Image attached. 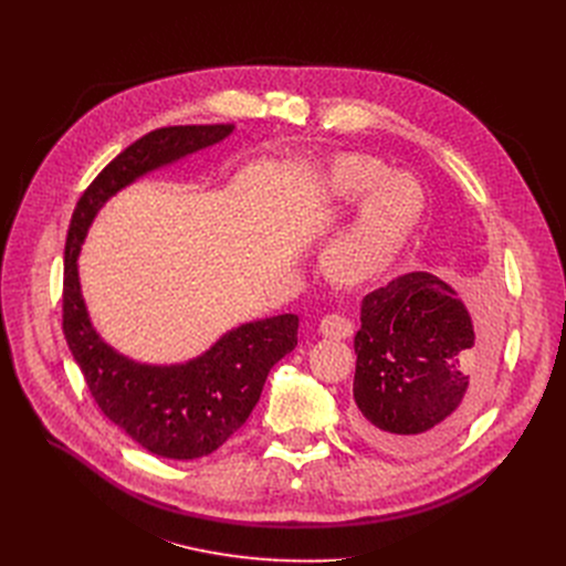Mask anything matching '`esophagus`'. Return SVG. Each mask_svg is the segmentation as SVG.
I'll use <instances>...</instances> for the list:
<instances>
[{
	"instance_id": "esophagus-1",
	"label": "esophagus",
	"mask_w": 566,
	"mask_h": 566,
	"mask_svg": "<svg viewBox=\"0 0 566 566\" xmlns=\"http://www.w3.org/2000/svg\"><path fill=\"white\" fill-rule=\"evenodd\" d=\"M318 333L331 339H346L353 335V323L342 314H328L321 318Z\"/></svg>"
}]
</instances>
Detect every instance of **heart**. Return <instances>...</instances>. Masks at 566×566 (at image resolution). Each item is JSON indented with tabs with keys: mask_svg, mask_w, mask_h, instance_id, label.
Masks as SVG:
<instances>
[{
	"mask_svg": "<svg viewBox=\"0 0 566 566\" xmlns=\"http://www.w3.org/2000/svg\"><path fill=\"white\" fill-rule=\"evenodd\" d=\"M323 188L337 199H353L368 190L350 220L325 248V268L337 280H353L371 271L408 227L420 199L418 184L408 174H388L382 163L363 154L335 158L325 169Z\"/></svg>",
	"mask_w": 566,
	"mask_h": 566,
	"instance_id": "obj_1",
	"label": "heart"
}]
</instances>
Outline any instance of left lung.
Masks as SVG:
<instances>
[{
    "mask_svg": "<svg viewBox=\"0 0 566 566\" xmlns=\"http://www.w3.org/2000/svg\"><path fill=\"white\" fill-rule=\"evenodd\" d=\"M353 348L355 433L388 454L424 457L482 406L497 328L489 312L472 321L454 286L412 271L365 295Z\"/></svg>",
    "mask_w": 566,
    "mask_h": 566,
    "instance_id": "1",
    "label": "left lung"
}]
</instances>
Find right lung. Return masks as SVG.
Segmentation results:
<instances>
[{
  "mask_svg": "<svg viewBox=\"0 0 566 566\" xmlns=\"http://www.w3.org/2000/svg\"><path fill=\"white\" fill-rule=\"evenodd\" d=\"M235 126H169L118 154L80 197L66 238L64 335L105 418L151 454L190 461L216 452L245 424L268 371L298 344V316L277 314L227 331L197 358L146 365L112 348L88 316L77 256L101 208L137 178L229 137Z\"/></svg>",
  "mask_w": 566,
  "mask_h": 566,
  "instance_id": "add662e5",
  "label": "right lung"
}]
</instances>
